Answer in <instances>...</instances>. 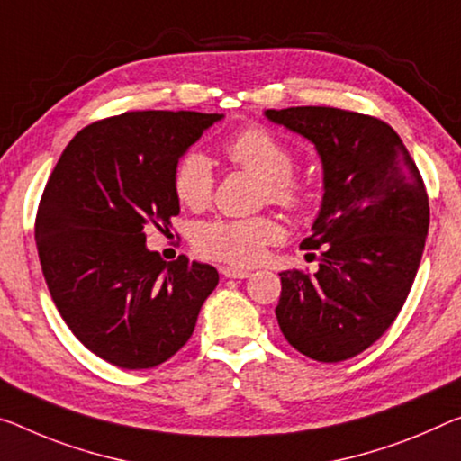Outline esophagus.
<instances>
[{
	"mask_svg": "<svg viewBox=\"0 0 461 461\" xmlns=\"http://www.w3.org/2000/svg\"><path fill=\"white\" fill-rule=\"evenodd\" d=\"M221 272H222L224 278H237V280L249 278V276H251L249 270H240V267H221Z\"/></svg>",
	"mask_w": 461,
	"mask_h": 461,
	"instance_id": "34e87169",
	"label": "esophagus"
}]
</instances>
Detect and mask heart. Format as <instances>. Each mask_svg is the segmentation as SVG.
Listing matches in <instances>:
<instances>
[{"instance_id":"obj_1","label":"heart","mask_w":461,"mask_h":461,"mask_svg":"<svg viewBox=\"0 0 461 461\" xmlns=\"http://www.w3.org/2000/svg\"><path fill=\"white\" fill-rule=\"evenodd\" d=\"M224 154L232 165L261 176V200L293 212L303 210L309 203V185L293 175V150L266 127L255 125L239 131L224 144ZM173 191L179 203L189 210L208 206L214 194V167L206 154L187 150L176 160ZM280 235V224L270 216L216 218L195 226L194 247L203 258L229 261L235 266H251Z\"/></svg>"}]
</instances>
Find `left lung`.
<instances>
[{
	"instance_id": "8db88e82",
	"label": "left lung",
	"mask_w": 461,
	"mask_h": 461,
	"mask_svg": "<svg viewBox=\"0 0 461 461\" xmlns=\"http://www.w3.org/2000/svg\"><path fill=\"white\" fill-rule=\"evenodd\" d=\"M270 122L313 141L323 202L303 249L320 270L280 272L276 317L293 348L339 363L369 348L395 321L419 272L429 195L398 133L377 117L334 107L267 109Z\"/></svg>"
}]
</instances>
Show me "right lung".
<instances>
[{"instance_id": "right-lung-1", "label": "right lung", "mask_w": 461, "mask_h": 461, "mask_svg": "<svg viewBox=\"0 0 461 461\" xmlns=\"http://www.w3.org/2000/svg\"><path fill=\"white\" fill-rule=\"evenodd\" d=\"M218 113L131 111L69 141L42 191L34 239L55 307L90 352L122 369H152L194 334L216 267L167 264L146 226L179 214L173 168Z\"/></svg>"}]
</instances>
